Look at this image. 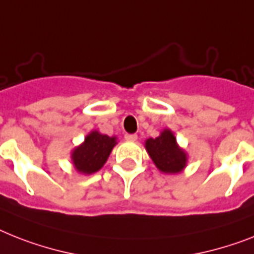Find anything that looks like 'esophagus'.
<instances>
[{
  "label": "esophagus",
  "mask_w": 254,
  "mask_h": 254,
  "mask_svg": "<svg viewBox=\"0 0 254 254\" xmlns=\"http://www.w3.org/2000/svg\"><path fill=\"white\" fill-rule=\"evenodd\" d=\"M125 139L127 141H136L137 140V135H135V133H126Z\"/></svg>",
  "instance_id": "obj_1"
}]
</instances>
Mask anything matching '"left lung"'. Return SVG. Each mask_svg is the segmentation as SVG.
Instances as JSON below:
<instances>
[{
	"label": "left lung",
	"instance_id": "8db88e82",
	"mask_svg": "<svg viewBox=\"0 0 254 254\" xmlns=\"http://www.w3.org/2000/svg\"><path fill=\"white\" fill-rule=\"evenodd\" d=\"M145 149L162 173L178 174L187 166V153L179 148L177 137L170 129H163L156 139L146 140Z\"/></svg>",
	"mask_w": 254,
	"mask_h": 254
}]
</instances>
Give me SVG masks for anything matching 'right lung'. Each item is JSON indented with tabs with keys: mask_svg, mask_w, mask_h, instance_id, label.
Listing matches in <instances>:
<instances>
[{
	"mask_svg": "<svg viewBox=\"0 0 254 254\" xmlns=\"http://www.w3.org/2000/svg\"><path fill=\"white\" fill-rule=\"evenodd\" d=\"M115 144V136L110 137L98 131H92L89 135L85 136L84 142L76 146L71 153V160L75 169L87 175L98 171L108 161Z\"/></svg>",
	"mask_w": 254,
	"mask_h": 254,
	"instance_id": "1",
	"label": "right lung"
}]
</instances>
